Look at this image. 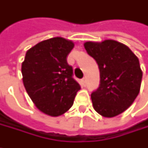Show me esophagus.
<instances>
[{
    "mask_svg": "<svg viewBox=\"0 0 148 148\" xmlns=\"http://www.w3.org/2000/svg\"><path fill=\"white\" fill-rule=\"evenodd\" d=\"M81 83H82V84H83L84 86H85V85H86V79H85V78H84V79H82V81H81Z\"/></svg>",
    "mask_w": 148,
    "mask_h": 148,
    "instance_id": "34e87169",
    "label": "esophagus"
}]
</instances>
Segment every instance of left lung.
<instances>
[{
    "instance_id": "left-lung-1",
    "label": "left lung",
    "mask_w": 148,
    "mask_h": 148,
    "mask_svg": "<svg viewBox=\"0 0 148 148\" xmlns=\"http://www.w3.org/2000/svg\"><path fill=\"white\" fill-rule=\"evenodd\" d=\"M84 49L99 68L100 84L90 95L94 110L112 118L130 106L138 96L142 71L134 53L114 40L86 42Z\"/></svg>"
}]
</instances>
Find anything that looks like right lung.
<instances>
[{"mask_svg": "<svg viewBox=\"0 0 148 148\" xmlns=\"http://www.w3.org/2000/svg\"><path fill=\"white\" fill-rule=\"evenodd\" d=\"M74 42L63 37L42 41L30 48L22 64L23 82L36 108L58 117L73 105L80 85L72 77L67 57Z\"/></svg>", "mask_w": 148, "mask_h": 148, "instance_id": "1", "label": "right lung"}]
</instances>
